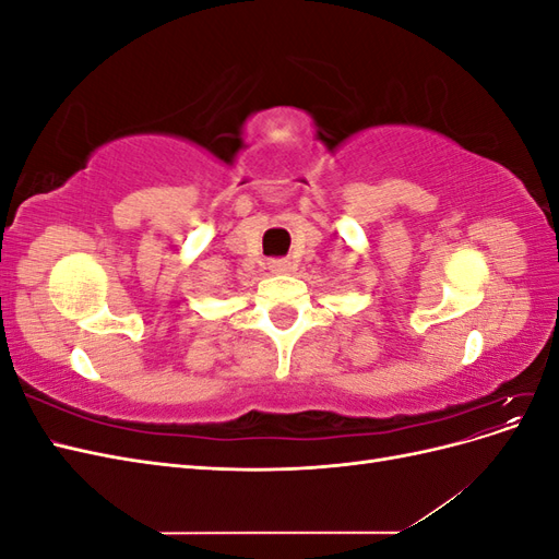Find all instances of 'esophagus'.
Masks as SVG:
<instances>
[{"instance_id": "obj_1", "label": "esophagus", "mask_w": 559, "mask_h": 559, "mask_svg": "<svg viewBox=\"0 0 559 559\" xmlns=\"http://www.w3.org/2000/svg\"><path fill=\"white\" fill-rule=\"evenodd\" d=\"M267 267H270V273L282 275V273H289V270H292V261H286V259H273V261L267 263Z\"/></svg>"}]
</instances>
